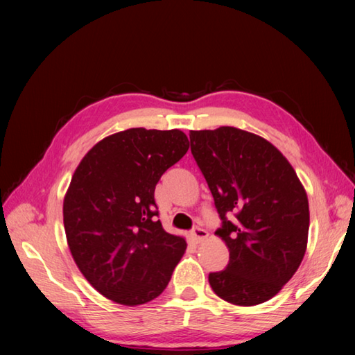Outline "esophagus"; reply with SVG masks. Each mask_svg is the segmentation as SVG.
I'll return each instance as SVG.
<instances>
[{
    "label": "esophagus",
    "mask_w": 355,
    "mask_h": 355,
    "mask_svg": "<svg viewBox=\"0 0 355 355\" xmlns=\"http://www.w3.org/2000/svg\"><path fill=\"white\" fill-rule=\"evenodd\" d=\"M192 239H193V241L196 242V243H200V242H202L204 241V239L205 237H207L209 234H207V232H205V230L202 228V227H193L192 228Z\"/></svg>",
    "instance_id": "34e87169"
}]
</instances>
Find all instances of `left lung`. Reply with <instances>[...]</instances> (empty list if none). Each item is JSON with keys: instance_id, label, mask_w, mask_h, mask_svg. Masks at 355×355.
<instances>
[{"instance_id": "left-lung-1", "label": "left lung", "mask_w": 355, "mask_h": 355, "mask_svg": "<svg viewBox=\"0 0 355 355\" xmlns=\"http://www.w3.org/2000/svg\"><path fill=\"white\" fill-rule=\"evenodd\" d=\"M191 151L222 220L216 234L230 250L224 270L210 272L219 298L257 306L275 296L307 248L309 200L277 148L234 127L191 131Z\"/></svg>"}]
</instances>
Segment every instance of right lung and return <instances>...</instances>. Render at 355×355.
<instances>
[{"mask_svg":"<svg viewBox=\"0 0 355 355\" xmlns=\"http://www.w3.org/2000/svg\"><path fill=\"white\" fill-rule=\"evenodd\" d=\"M187 144L180 130L130 128L98 142L73 172L63 202L66 239L105 298L139 306L166 289L187 243L163 230L154 191Z\"/></svg>","mask_w":355,"mask_h":355,"instance_id":"obj_1","label":"right lung"}]
</instances>
